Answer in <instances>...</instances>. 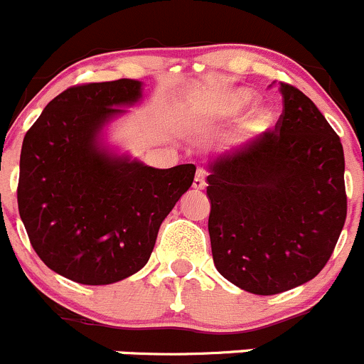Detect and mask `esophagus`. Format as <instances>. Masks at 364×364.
<instances>
[{
	"label": "esophagus",
	"instance_id": "obj_1",
	"mask_svg": "<svg viewBox=\"0 0 364 364\" xmlns=\"http://www.w3.org/2000/svg\"><path fill=\"white\" fill-rule=\"evenodd\" d=\"M205 186H207V182H205V170L203 168H198L196 175H194L193 187L194 189H205Z\"/></svg>",
	"mask_w": 364,
	"mask_h": 364
}]
</instances>
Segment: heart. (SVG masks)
Wrapping results in <instances>:
<instances>
[{"mask_svg": "<svg viewBox=\"0 0 364 364\" xmlns=\"http://www.w3.org/2000/svg\"><path fill=\"white\" fill-rule=\"evenodd\" d=\"M255 102V93L250 90H235L215 100L208 109L210 120H228L242 113L247 106ZM276 117L269 107H257L246 118V127L251 131H267L274 125Z\"/></svg>", "mask_w": 364, "mask_h": 364, "instance_id": "obj_1", "label": "heart"}]
</instances>
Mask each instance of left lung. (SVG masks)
I'll list each match as a JSON object with an SVG mask.
<instances>
[{
    "label": "left lung",
    "instance_id": "obj_1",
    "mask_svg": "<svg viewBox=\"0 0 364 364\" xmlns=\"http://www.w3.org/2000/svg\"><path fill=\"white\" fill-rule=\"evenodd\" d=\"M279 92L274 131L208 161L214 265L257 296L315 278L347 218L340 136L301 90L279 82Z\"/></svg>",
    "mask_w": 364,
    "mask_h": 364
}]
</instances>
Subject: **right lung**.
I'll list each match as a JSON object with an SVG mask.
<instances>
[{"label": "right lung", "instance_id": "right-lung-1", "mask_svg": "<svg viewBox=\"0 0 364 364\" xmlns=\"http://www.w3.org/2000/svg\"><path fill=\"white\" fill-rule=\"evenodd\" d=\"M139 99L134 79L70 86L24 136L21 219L41 260L81 285L145 267L161 223L194 181V164L157 170L100 146L104 125Z\"/></svg>", "mask_w": 364, "mask_h": 364}]
</instances>
